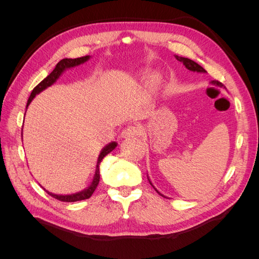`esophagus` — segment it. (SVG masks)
<instances>
[{
  "mask_svg": "<svg viewBox=\"0 0 259 259\" xmlns=\"http://www.w3.org/2000/svg\"><path fill=\"white\" fill-rule=\"evenodd\" d=\"M140 133H142V130H140V127L136 126V125H131V126L125 127L122 131V137L123 138L136 137V136L140 135Z\"/></svg>",
  "mask_w": 259,
  "mask_h": 259,
  "instance_id": "1",
  "label": "esophagus"
}]
</instances>
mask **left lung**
<instances>
[{
	"label": "left lung",
	"mask_w": 259,
	"mask_h": 259,
	"mask_svg": "<svg viewBox=\"0 0 259 259\" xmlns=\"http://www.w3.org/2000/svg\"><path fill=\"white\" fill-rule=\"evenodd\" d=\"M176 59L178 61H182L183 64L185 65V67L187 69H189L190 71H197V72H206V70L201 67L199 64H197V62L189 59V58H185V57H179V56H175ZM151 184V183H150Z\"/></svg>",
	"instance_id": "8db88e82"
}]
</instances>
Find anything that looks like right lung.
<instances>
[{
	"instance_id": "right-lung-1",
	"label": "right lung",
	"mask_w": 259,
	"mask_h": 259,
	"mask_svg": "<svg viewBox=\"0 0 259 259\" xmlns=\"http://www.w3.org/2000/svg\"><path fill=\"white\" fill-rule=\"evenodd\" d=\"M90 58V56H83V57H80V58H74V59H71V58H65L60 60L58 64L56 65V67H55V69L52 71V73L50 75H48L45 77V79L38 83L35 88L33 89L32 93H31V95L28 99V104H27V107L29 106V104L31 103V100H32L36 94L41 93L43 90H45L46 88H49V86H51L54 82H56V80L59 77V75L64 72V70L67 69V68H71V67H74V66H77V65H81L83 64V62H85L86 60H88ZM116 147V144L115 143H111L109 144L106 148H104V150L100 152L99 156H98V161H97V165H96V173H95V176H94V179L93 182L91 184V186L88 188V189L82 191V192H79V193H75V194H71V195H58V194H54V193H51L49 191L48 192L51 197L57 199L59 201H62V202H76V201H82V200H86L92 197V194L94 193V191H95V189L98 186V183H99V178H100V175H99V164L100 162L103 161V159L105 158V156L110 153L113 149Z\"/></svg>"
}]
</instances>
